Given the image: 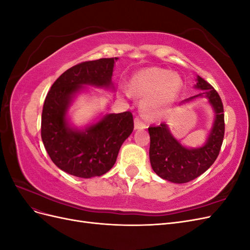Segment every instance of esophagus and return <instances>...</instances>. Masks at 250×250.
Masks as SVG:
<instances>
[{"mask_svg": "<svg viewBox=\"0 0 250 250\" xmlns=\"http://www.w3.org/2000/svg\"><path fill=\"white\" fill-rule=\"evenodd\" d=\"M134 128L135 129H145L146 128V124L143 122L142 120H140L139 118L134 119Z\"/></svg>", "mask_w": 250, "mask_h": 250, "instance_id": "34e87169", "label": "esophagus"}]
</instances>
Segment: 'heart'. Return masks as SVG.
<instances>
[{"label": "heart", "instance_id": "heart-1", "mask_svg": "<svg viewBox=\"0 0 250 250\" xmlns=\"http://www.w3.org/2000/svg\"><path fill=\"white\" fill-rule=\"evenodd\" d=\"M183 88V80L176 73L161 67H145L135 72L129 80L130 92L144 97L141 109L144 116L157 120L167 115Z\"/></svg>", "mask_w": 250, "mask_h": 250}]
</instances>
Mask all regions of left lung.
<instances>
[{"instance_id": "left-lung-1", "label": "left lung", "mask_w": 250, "mask_h": 250, "mask_svg": "<svg viewBox=\"0 0 250 250\" xmlns=\"http://www.w3.org/2000/svg\"><path fill=\"white\" fill-rule=\"evenodd\" d=\"M195 88L202 92L185 99L180 104L198 98H207L213 107L215 119L206 144L198 148H188L173 137L167 123L150 126L149 157L153 171L158 176L174 184L188 183L206 172L220 152L224 138L223 104L216 89L200 76L196 79Z\"/></svg>"}]
</instances>
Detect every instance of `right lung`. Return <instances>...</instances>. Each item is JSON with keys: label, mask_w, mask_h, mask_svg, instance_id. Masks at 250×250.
<instances>
[{"label": "right lung", "mask_w": 250, "mask_h": 250, "mask_svg": "<svg viewBox=\"0 0 250 250\" xmlns=\"http://www.w3.org/2000/svg\"><path fill=\"white\" fill-rule=\"evenodd\" d=\"M118 57L81 62L53 83L42 113V140L52 162L71 175L101 176L115 165L119 150L133 130L130 111L107 113L84 129L73 127L67 110L85 85L113 88L111 77Z\"/></svg>", "instance_id": "obj_1"}]
</instances>
